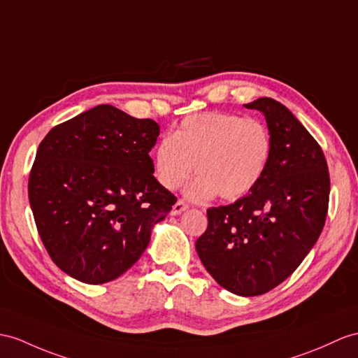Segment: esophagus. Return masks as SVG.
<instances>
[{
    "label": "esophagus",
    "instance_id": "34e87169",
    "mask_svg": "<svg viewBox=\"0 0 358 358\" xmlns=\"http://www.w3.org/2000/svg\"><path fill=\"white\" fill-rule=\"evenodd\" d=\"M185 209H188V205L184 202V200H178V202L174 203L173 208H171V214L173 215H179L180 213H184Z\"/></svg>",
    "mask_w": 358,
    "mask_h": 358
}]
</instances>
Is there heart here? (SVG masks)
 I'll return each mask as SVG.
<instances>
[{
	"label": "heart",
	"instance_id": "b5f03b06",
	"mask_svg": "<svg viewBox=\"0 0 358 358\" xmlns=\"http://www.w3.org/2000/svg\"><path fill=\"white\" fill-rule=\"evenodd\" d=\"M272 156V136L257 118L205 112L185 117L153 150V171L165 189H178L194 171L185 194L194 202L213 196L237 200L263 179Z\"/></svg>",
	"mask_w": 358,
	"mask_h": 358
}]
</instances>
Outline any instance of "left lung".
<instances>
[{
	"label": "left lung",
	"instance_id": "obj_1",
	"mask_svg": "<svg viewBox=\"0 0 358 358\" xmlns=\"http://www.w3.org/2000/svg\"><path fill=\"white\" fill-rule=\"evenodd\" d=\"M266 117L272 156L249 194L209 208L197 255L223 289L264 294L289 278L324 229L329 173L320 145L284 104L263 97L245 104Z\"/></svg>",
	"mask_w": 358,
	"mask_h": 358
}]
</instances>
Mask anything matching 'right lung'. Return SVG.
Returning <instances> with one entry per match:
<instances>
[{"label":"right lung","mask_w":358,"mask_h":358,"mask_svg":"<svg viewBox=\"0 0 358 358\" xmlns=\"http://www.w3.org/2000/svg\"><path fill=\"white\" fill-rule=\"evenodd\" d=\"M158 136L153 120L100 104L42 139L30 206L48 255L74 280L104 284L123 275L176 203L153 176L149 152Z\"/></svg>","instance_id":"right-lung-1"}]
</instances>
